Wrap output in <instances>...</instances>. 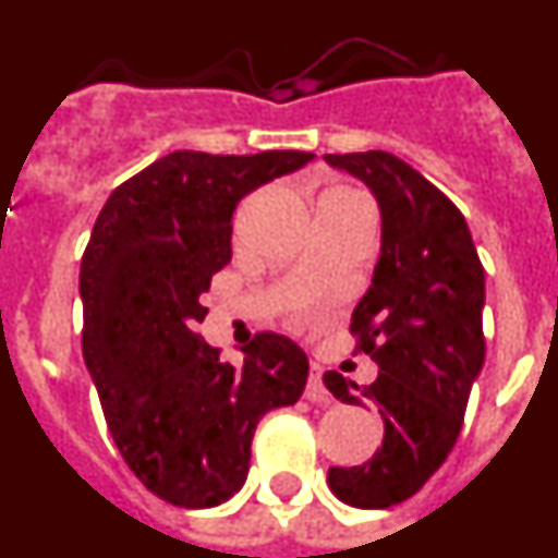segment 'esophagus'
I'll return each instance as SVG.
<instances>
[{
    "label": "esophagus",
    "mask_w": 558,
    "mask_h": 558,
    "mask_svg": "<svg viewBox=\"0 0 558 558\" xmlns=\"http://www.w3.org/2000/svg\"><path fill=\"white\" fill-rule=\"evenodd\" d=\"M307 399H313V402H332V393L327 391V386H324V379H322V366L310 368Z\"/></svg>",
    "instance_id": "obj_1"
}]
</instances>
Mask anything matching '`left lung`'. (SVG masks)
Masks as SVG:
<instances>
[{"label":"left lung","mask_w":558,"mask_h":558,"mask_svg":"<svg viewBox=\"0 0 558 558\" xmlns=\"http://www.w3.org/2000/svg\"><path fill=\"white\" fill-rule=\"evenodd\" d=\"M324 161L377 198L383 234L372 288L352 313L357 349L377 363L372 386L327 372L349 405L374 402L386 436L363 466H332L329 489L354 509H388L416 495L447 461L472 383L486 357V276L458 206L386 150L329 153Z\"/></svg>","instance_id":"1"}]
</instances>
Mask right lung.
<instances>
[{
  "label": "right lung",
  "mask_w": 558,
  "mask_h": 558,
  "mask_svg": "<svg viewBox=\"0 0 558 558\" xmlns=\"http://www.w3.org/2000/svg\"><path fill=\"white\" fill-rule=\"evenodd\" d=\"M313 159L175 150L117 186L92 229L83 360L120 456L172 506L211 509L243 489L259 418L295 405L307 386V354L284 335H254L243 366H231L195 324L231 259L236 204Z\"/></svg>",
  "instance_id": "1"
}]
</instances>
